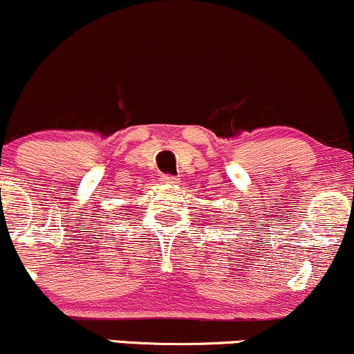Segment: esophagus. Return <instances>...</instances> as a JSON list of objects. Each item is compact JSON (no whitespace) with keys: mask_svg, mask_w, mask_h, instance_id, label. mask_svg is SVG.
Here are the masks:
<instances>
[{"mask_svg":"<svg viewBox=\"0 0 354 354\" xmlns=\"http://www.w3.org/2000/svg\"><path fill=\"white\" fill-rule=\"evenodd\" d=\"M159 180H161L162 183H166V185H176L178 181H180V178L173 176V174H162V176L159 178Z\"/></svg>","mask_w":354,"mask_h":354,"instance_id":"34e87169","label":"esophagus"}]
</instances>
